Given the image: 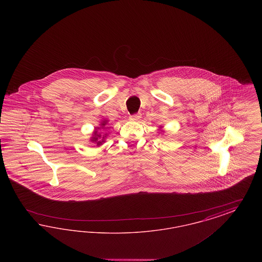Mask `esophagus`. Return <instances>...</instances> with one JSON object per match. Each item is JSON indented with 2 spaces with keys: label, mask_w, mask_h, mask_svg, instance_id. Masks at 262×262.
Listing matches in <instances>:
<instances>
[{
  "label": "esophagus",
  "mask_w": 262,
  "mask_h": 262,
  "mask_svg": "<svg viewBox=\"0 0 262 262\" xmlns=\"http://www.w3.org/2000/svg\"><path fill=\"white\" fill-rule=\"evenodd\" d=\"M140 118H141V114H140V113H137V114H135V115H132V116L129 117V120L137 122Z\"/></svg>",
  "instance_id": "esophagus-1"
}]
</instances>
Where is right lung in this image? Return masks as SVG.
Segmentation results:
<instances>
[{"label": "right lung", "instance_id": "right-lung-1", "mask_svg": "<svg viewBox=\"0 0 262 262\" xmlns=\"http://www.w3.org/2000/svg\"><path fill=\"white\" fill-rule=\"evenodd\" d=\"M107 123H108L107 120H103V121L101 122V124H100V126L95 127V130L93 132V135H92V137L90 138V141L93 142L96 146L102 145V144L105 142V137L108 136L107 134H105V136H102L101 133L99 132L100 129H105V128L108 127V126L105 127V125H107Z\"/></svg>", "mask_w": 262, "mask_h": 262}]
</instances>
